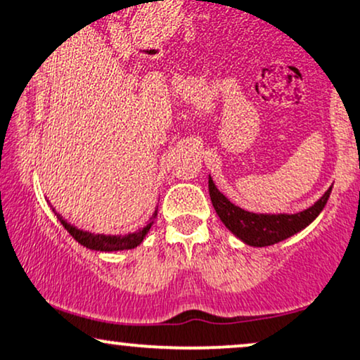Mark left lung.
I'll list each match as a JSON object with an SVG mask.
<instances>
[{
    "label": "left lung",
    "mask_w": 360,
    "mask_h": 360,
    "mask_svg": "<svg viewBox=\"0 0 360 360\" xmlns=\"http://www.w3.org/2000/svg\"><path fill=\"white\" fill-rule=\"evenodd\" d=\"M208 192H210L212 205H214L217 215L220 217L221 224L238 240L250 247H269L285 240V238L309 227L326 207L332 187H329V190L312 207L297 212V214H255V212H248L245 208H240L233 202H230L217 188L210 175H208Z\"/></svg>",
    "instance_id": "left-lung-1"
}]
</instances>
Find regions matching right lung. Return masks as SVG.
<instances>
[{
    "label": "right lung",
    "mask_w": 360,
    "mask_h": 360,
    "mask_svg": "<svg viewBox=\"0 0 360 360\" xmlns=\"http://www.w3.org/2000/svg\"><path fill=\"white\" fill-rule=\"evenodd\" d=\"M157 212L158 208H155L152 219H150L148 224L145 225L143 229L136 230V232L127 233V235H103V233H91V232H85V230H79L75 227V225L68 224L63 217L60 214H56L60 224L63 225L72 237L77 240L78 243H82L83 247L90 248V250H98V252H118V250H130V248L139 247L141 242H143L145 235L148 233V230L152 229L155 219H157Z\"/></svg>",
    "instance_id": "add662e5"
}]
</instances>
